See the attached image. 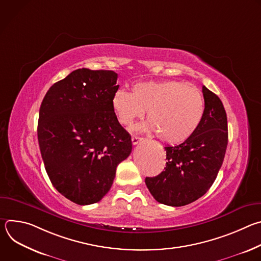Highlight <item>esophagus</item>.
<instances>
[{
	"instance_id": "esophagus-1",
	"label": "esophagus",
	"mask_w": 261,
	"mask_h": 261,
	"mask_svg": "<svg viewBox=\"0 0 261 261\" xmlns=\"http://www.w3.org/2000/svg\"><path fill=\"white\" fill-rule=\"evenodd\" d=\"M142 139H143V138H142V137H139V136H132V138H131L133 144H137V143L140 142Z\"/></svg>"
}]
</instances>
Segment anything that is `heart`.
I'll use <instances>...</instances> for the list:
<instances>
[{"label": "heart", "instance_id": "b5f03b06", "mask_svg": "<svg viewBox=\"0 0 261 261\" xmlns=\"http://www.w3.org/2000/svg\"><path fill=\"white\" fill-rule=\"evenodd\" d=\"M111 105L119 122L126 126L142 117L146 109L148 119L137 129L158 132L161 140L171 144L189 139L204 115L201 92L178 81L137 83L131 92L117 91Z\"/></svg>", "mask_w": 261, "mask_h": 261}]
</instances>
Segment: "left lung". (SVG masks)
<instances>
[{
	"mask_svg": "<svg viewBox=\"0 0 261 261\" xmlns=\"http://www.w3.org/2000/svg\"><path fill=\"white\" fill-rule=\"evenodd\" d=\"M204 115L196 132L186 141L165 146L166 167L145 185L154 198L170 206L189 204L212 187L224 160L228 129L220 98L204 86Z\"/></svg>",
	"mask_w": 261,
	"mask_h": 261,
	"instance_id": "obj_1",
	"label": "left lung"
}]
</instances>
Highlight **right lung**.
I'll return each mask as SVG.
<instances>
[{"mask_svg": "<svg viewBox=\"0 0 261 261\" xmlns=\"http://www.w3.org/2000/svg\"><path fill=\"white\" fill-rule=\"evenodd\" d=\"M117 80L110 70H74L49 88L40 106L37 134L45 170L54 187L80 205L106 195L132 151L111 105Z\"/></svg>", "mask_w": 261, "mask_h": 261, "instance_id": "add662e5", "label": "right lung"}]
</instances>
